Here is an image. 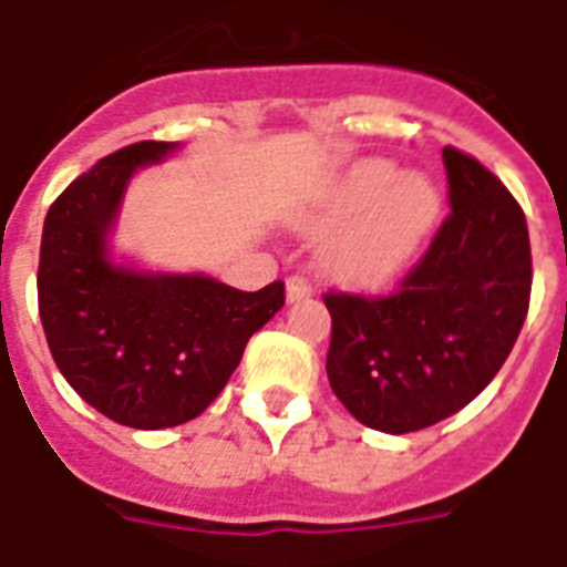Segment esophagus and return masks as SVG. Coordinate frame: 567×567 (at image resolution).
<instances>
[{
	"label": "esophagus",
	"mask_w": 567,
	"mask_h": 567,
	"mask_svg": "<svg viewBox=\"0 0 567 567\" xmlns=\"http://www.w3.org/2000/svg\"><path fill=\"white\" fill-rule=\"evenodd\" d=\"M285 293H288V302H297V300H306L311 293V282L306 276L293 274L285 279Z\"/></svg>",
	"instance_id": "esophagus-1"
}]
</instances>
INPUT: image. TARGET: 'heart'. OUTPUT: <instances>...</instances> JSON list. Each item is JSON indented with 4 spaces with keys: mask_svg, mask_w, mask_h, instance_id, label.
<instances>
[{
    "mask_svg": "<svg viewBox=\"0 0 567 567\" xmlns=\"http://www.w3.org/2000/svg\"><path fill=\"white\" fill-rule=\"evenodd\" d=\"M441 212L439 188L426 176H400L394 164L364 162L347 179L338 214L358 220L332 249V265L355 285L394 279L421 249Z\"/></svg>",
    "mask_w": 567,
    "mask_h": 567,
    "instance_id": "obj_1",
    "label": "heart"
}]
</instances>
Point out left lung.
Here are the masks:
<instances>
[{"label":"left lung","mask_w":567,"mask_h":567,"mask_svg":"<svg viewBox=\"0 0 567 567\" xmlns=\"http://www.w3.org/2000/svg\"><path fill=\"white\" fill-rule=\"evenodd\" d=\"M450 214L400 288L329 291L327 377L355 421L403 435L465 409L527 320L533 288L527 217L474 155L444 146Z\"/></svg>","instance_id":"left-lung-1"}]
</instances>
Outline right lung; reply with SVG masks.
Segmentation results:
<instances>
[{
  "label": "right lung",
  "mask_w": 567,
  "mask_h": 567,
  "mask_svg": "<svg viewBox=\"0 0 567 567\" xmlns=\"http://www.w3.org/2000/svg\"><path fill=\"white\" fill-rule=\"evenodd\" d=\"M176 144L141 141L105 155L49 205L38 309L49 353L75 394L132 430L203 414L252 332L285 306V285L238 291L212 276L141 274L109 258V231L137 167Z\"/></svg>",
  "instance_id": "1"
}]
</instances>
